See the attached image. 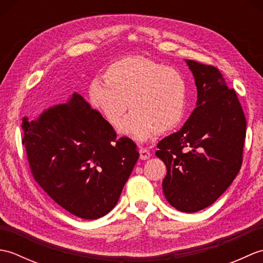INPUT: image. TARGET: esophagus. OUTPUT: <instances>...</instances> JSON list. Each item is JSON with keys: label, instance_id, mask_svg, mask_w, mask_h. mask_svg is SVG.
<instances>
[{"label": "esophagus", "instance_id": "obj_1", "mask_svg": "<svg viewBox=\"0 0 263 263\" xmlns=\"http://www.w3.org/2000/svg\"><path fill=\"white\" fill-rule=\"evenodd\" d=\"M139 153H140V159H142V160H147L150 158V156H152L149 150L146 148H140Z\"/></svg>", "mask_w": 263, "mask_h": 263}]
</instances>
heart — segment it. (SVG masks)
Masks as SVG:
<instances>
[{
    "instance_id": "b5f03b06",
    "label": "heart",
    "mask_w": 263,
    "mask_h": 263,
    "mask_svg": "<svg viewBox=\"0 0 263 263\" xmlns=\"http://www.w3.org/2000/svg\"><path fill=\"white\" fill-rule=\"evenodd\" d=\"M103 79L104 83H91L89 97L104 119L117 126L127 104L133 110L120 125L121 135L144 142L156 131L168 132L182 121L186 83L175 69L144 58L128 57L110 64Z\"/></svg>"
}]
</instances>
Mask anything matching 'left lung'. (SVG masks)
<instances>
[{
	"instance_id": "obj_1",
	"label": "left lung",
	"mask_w": 263,
	"mask_h": 263,
	"mask_svg": "<svg viewBox=\"0 0 263 263\" xmlns=\"http://www.w3.org/2000/svg\"><path fill=\"white\" fill-rule=\"evenodd\" d=\"M192 72L197 107L180 131L159 141L166 200L182 212L212 204L233 183L242 166L247 120L234 89L215 66L185 60Z\"/></svg>"
}]
</instances>
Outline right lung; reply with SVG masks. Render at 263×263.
<instances>
[{
	"mask_svg": "<svg viewBox=\"0 0 263 263\" xmlns=\"http://www.w3.org/2000/svg\"><path fill=\"white\" fill-rule=\"evenodd\" d=\"M24 144L32 176L55 202L82 219L114 208L139 152L80 93L48 107L36 120L22 119Z\"/></svg>",
	"mask_w": 263,
	"mask_h": 263,
	"instance_id": "1",
	"label": "right lung"
}]
</instances>
